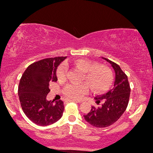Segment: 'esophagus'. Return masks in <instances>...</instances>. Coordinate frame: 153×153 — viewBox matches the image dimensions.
Listing matches in <instances>:
<instances>
[{
    "mask_svg": "<svg viewBox=\"0 0 153 153\" xmlns=\"http://www.w3.org/2000/svg\"><path fill=\"white\" fill-rule=\"evenodd\" d=\"M68 101L69 102H81V101L79 100H72V99H68Z\"/></svg>",
    "mask_w": 153,
    "mask_h": 153,
    "instance_id": "1",
    "label": "esophagus"
}]
</instances>
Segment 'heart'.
<instances>
[{"label": "heart", "instance_id": "b5f03b06", "mask_svg": "<svg viewBox=\"0 0 153 153\" xmlns=\"http://www.w3.org/2000/svg\"><path fill=\"white\" fill-rule=\"evenodd\" d=\"M74 65L85 72L84 79L88 82L95 92L101 93L111 87L113 82V74L111 69L107 66L98 65L88 60L80 59L74 62ZM68 66L62 63L56 71V76L59 80H65L67 76ZM89 91L87 83L79 84L69 83L63 89V93L72 100H81Z\"/></svg>", "mask_w": 153, "mask_h": 153}]
</instances>
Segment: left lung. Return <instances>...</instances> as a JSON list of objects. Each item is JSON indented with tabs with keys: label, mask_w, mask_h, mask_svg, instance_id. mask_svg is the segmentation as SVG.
<instances>
[{
	"label": "left lung",
	"mask_w": 153,
	"mask_h": 153,
	"mask_svg": "<svg viewBox=\"0 0 153 153\" xmlns=\"http://www.w3.org/2000/svg\"><path fill=\"white\" fill-rule=\"evenodd\" d=\"M111 65L115 71V81L112 89L101 96L95 97L96 102H102L101 107H91L88 114L84 115L85 120L92 126L105 128L115 123L126 111L129 100L130 88L128 77L120 66L114 62L103 58Z\"/></svg>",
	"instance_id": "1"
}]
</instances>
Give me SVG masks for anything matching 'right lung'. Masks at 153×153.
Here are the masks:
<instances>
[{"instance_id": "1", "label": "right lung", "mask_w": 153, "mask_h": 153, "mask_svg": "<svg viewBox=\"0 0 153 153\" xmlns=\"http://www.w3.org/2000/svg\"><path fill=\"white\" fill-rule=\"evenodd\" d=\"M67 56H57L39 60L28 66L19 85L21 105L27 117L39 126H49L58 121L65 109L62 100L48 101L49 85L56 82V69Z\"/></svg>"}]
</instances>
